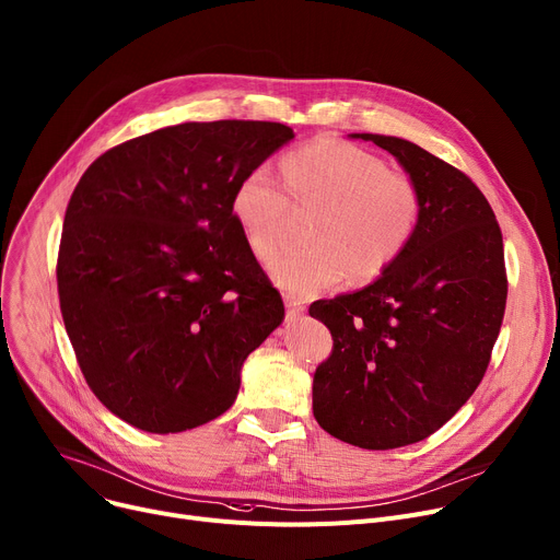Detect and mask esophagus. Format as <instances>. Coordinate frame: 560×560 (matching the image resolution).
<instances>
[{
    "label": "esophagus",
    "mask_w": 560,
    "mask_h": 560,
    "mask_svg": "<svg viewBox=\"0 0 560 560\" xmlns=\"http://www.w3.org/2000/svg\"><path fill=\"white\" fill-rule=\"evenodd\" d=\"M304 315V306L302 304H296V302H285V319L288 322H294V319H300Z\"/></svg>",
    "instance_id": "obj_1"
}]
</instances>
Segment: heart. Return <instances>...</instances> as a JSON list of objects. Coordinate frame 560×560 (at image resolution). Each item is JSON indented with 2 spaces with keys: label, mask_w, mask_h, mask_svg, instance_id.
Listing matches in <instances>:
<instances>
[{
  "label": "heart",
  "mask_w": 560,
  "mask_h": 560,
  "mask_svg": "<svg viewBox=\"0 0 560 560\" xmlns=\"http://www.w3.org/2000/svg\"><path fill=\"white\" fill-rule=\"evenodd\" d=\"M279 173L281 182L268 164L249 168L234 186L232 215L254 256L268 260L283 236L287 198L296 207H319L308 228L313 245L270 264L277 285L296 300H311L347 277L351 283L381 277L419 230V184L360 145L308 143L283 155Z\"/></svg>",
  "instance_id": "obj_1"
}]
</instances>
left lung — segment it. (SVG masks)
Returning a JSON list of instances; mask_svg holds the SVG:
<instances>
[{"label":"left lung","instance_id":"8db88e82","mask_svg":"<svg viewBox=\"0 0 560 560\" xmlns=\"http://www.w3.org/2000/svg\"><path fill=\"white\" fill-rule=\"evenodd\" d=\"M419 184V230L366 288L311 306L332 335L313 378V415L366 451L423 441L451 421L489 366L506 306L502 232L468 175L421 145L353 132Z\"/></svg>","mask_w":560,"mask_h":560}]
</instances>
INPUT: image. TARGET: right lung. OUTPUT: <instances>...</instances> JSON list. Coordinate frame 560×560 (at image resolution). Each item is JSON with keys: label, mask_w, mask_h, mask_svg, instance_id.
<instances>
[{"label": "right lung", "mask_w": 560, "mask_h": 560, "mask_svg": "<svg viewBox=\"0 0 560 560\" xmlns=\"http://www.w3.org/2000/svg\"><path fill=\"white\" fill-rule=\"evenodd\" d=\"M294 137L272 121L179 124L103 153L67 205L58 294L96 398L184 432L234 405L283 302L232 215L236 182Z\"/></svg>", "instance_id": "1"}]
</instances>
